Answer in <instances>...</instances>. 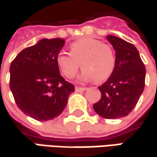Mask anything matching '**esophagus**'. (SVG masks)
Here are the masks:
<instances>
[{"label": "esophagus", "mask_w": 157, "mask_h": 157, "mask_svg": "<svg viewBox=\"0 0 157 157\" xmlns=\"http://www.w3.org/2000/svg\"><path fill=\"white\" fill-rule=\"evenodd\" d=\"M86 90V88H84V87H79V86H76L75 87V91L79 93V92H84Z\"/></svg>", "instance_id": "obj_1"}]
</instances>
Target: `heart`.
<instances>
[{"mask_svg":"<svg viewBox=\"0 0 157 157\" xmlns=\"http://www.w3.org/2000/svg\"><path fill=\"white\" fill-rule=\"evenodd\" d=\"M69 54L61 52L56 56V64L64 77L72 79L80 64L83 69L80 78L97 82L106 81L113 73L116 59L112 48L101 40L85 37L70 45Z\"/></svg>","mask_w":157,"mask_h":157,"instance_id":"obj_1","label":"heart"}]
</instances>
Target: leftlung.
Returning a JSON list of instances; mask_svg holds the SVG:
<instances>
[{
  "label": "left lung",
  "instance_id": "8db88e82",
  "mask_svg": "<svg viewBox=\"0 0 157 157\" xmlns=\"http://www.w3.org/2000/svg\"><path fill=\"white\" fill-rule=\"evenodd\" d=\"M106 37L116 52V64L112 75L99 86L101 98L93 109L104 119L115 120L128 116L136 105L145 88L146 68L133 44L118 36Z\"/></svg>",
  "mask_w": 157,
  "mask_h": 157
}]
</instances>
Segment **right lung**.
<instances>
[{"label":"right lung","instance_id":"obj_1","mask_svg":"<svg viewBox=\"0 0 157 157\" xmlns=\"http://www.w3.org/2000/svg\"><path fill=\"white\" fill-rule=\"evenodd\" d=\"M62 38H43L23 49L10 67V88L17 106L39 121L59 116L75 86L60 75L56 56L64 47Z\"/></svg>","mask_w":157,"mask_h":157}]
</instances>
